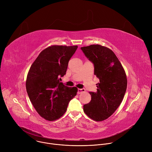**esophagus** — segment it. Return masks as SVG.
I'll return each instance as SVG.
<instances>
[{
  "label": "esophagus",
  "instance_id": "obj_1",
  "mask_svg": "<svg viewBox=\"0 0 152 152\" xmlns=\"http://www.w3.org/2000/svg\"><path fill=\"white\" fill-rule=\"evenodd\" d=\"M85 88H79L78 90H77V93L78 94H80V93H83V92H85Z\"/></svg>",
  "mask_w": 152,
  "mask_h": 152
}]
</instances>
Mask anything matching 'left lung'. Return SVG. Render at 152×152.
<instances>
[{
    "label": "left lung",
    "instance_id": "1",
    "mask_svg": "<svg viewBox=\"0 0 152 152\" xmlns=\"http://www.w3.org/2000/svg\"><path fill=\"white\" fill-rule=\"evenodd\" d=\"M94 67L99 79L97 91L89 92L91 100L83 105V111L92 120L101 121L110 117L121 104L127 88V77L122 65L109 48L99 45L81 48Z\"/></svg>",
    "mask_w": 152,
    "mask_h": 152
}]
</instances>
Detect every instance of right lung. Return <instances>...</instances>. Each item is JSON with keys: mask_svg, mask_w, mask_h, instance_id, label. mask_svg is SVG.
I'll return each mask as SVG.
<instances>
[{"mask_svg": "<svg viewBox=\"0 0 152 152\" xmlns=\"http://www.w3.org/2000/svg\"><path fill=\"white\" fill-rule=\"evenodd\" d=\"M77 48L58 45L47 48L39 54L28 73L26 88L29 99L38 114L48 121L62 117L77 94L75 86L69 87L59 82Z\"/></svg>", "mask_w": 152, "mask_h": 152, "instance_id": "add662e5", "label": "right lung"}]
</instances>
